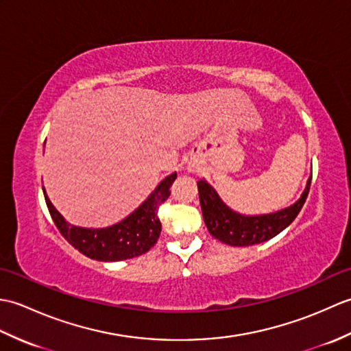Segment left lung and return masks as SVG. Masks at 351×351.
<instances>
[{"instance_id":"obj_1","label":"left lung","mask_w":351,"mask_h":351,"mask_svg":"<svg viewBox=\"0 0 351 351\" xmlns=\"http://www.w3.org/2000/svg\"><path fill=\"white\" fill-rule=\"evenodd\" d=\"M311 180L312 175L300 199H297L293 205L270 214L259 215H244L230 210L220 199L219 193L205 180H200L197 182V190L205 225L214 238L235 247L264 243L280 234L294 221L308 197Z\"/></svg>"}]
</instances>
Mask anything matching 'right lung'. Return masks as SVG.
<instances>
[{
  "label": "right lung",
  "mask_w": 351,
  "mask_h": 351,
  "mask_svg": "<svg viewBox=\"0 0 351 351\" xmlns=\"http://www.w3.org/2000/svg\"><path fill=\"white\" fill-rule=\"evenodd\" d=\"M175 180L176 173L166 176L128 217L116 225L98 229L81 228L66 221L52 205L47 191L42 189L51 217L64 240H68L71 245L87 258L102 263H116V261L140 256L154 247L161 232V221L156 213L158 206L170 196V187Z\"/></svg>",
  "instance_id": "add662e5"
}]
</instances>
